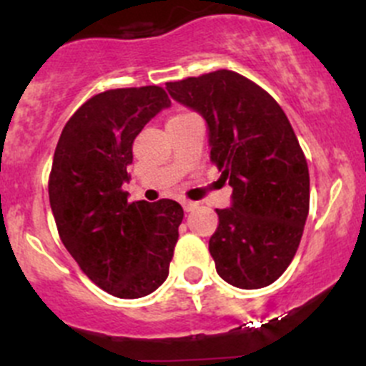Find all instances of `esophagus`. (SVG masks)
I'll return each instance as SVG.
<instances>
[{"label": "esophagus", "mask_w": 366, "mask_h": 366, "mask_svg": "<svg viewBox=\"0 0 366 366\" xmlns=\"http://www.w3.org/2000/svg\"><path fill=\"white\" fill-rule=\"evenodd\" d=\"M182 207L186 212H191V210L197 209V204H194V202H189V200H182Z\"/></svg>", "instance_id": "esophagus-1"}]
</instances>
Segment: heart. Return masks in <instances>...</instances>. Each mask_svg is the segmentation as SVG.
Segmentation results:
<instances>
[{
    "label": "heart",
    "mask_w": 366,
    "mask_h": 366,
    "mask_svg": "<svg viewBox=\"0 0 366 366\" xmlns=\"http://www.w3.org/2000/svg\"><path fill=\"white\" fill-rule=\"evenodd\" d=\"M180 117H184V114H177V117H173V118H180Z\"/></svg>",
    "instance_id": "heart-1"
}]
</instances>
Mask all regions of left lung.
Here are the masks:
<instances>
[{
	"label": "left lung",
	"instance_id": "8db88e82",
	"mask_svg": "<svg viewBox=\"0 0 366 366\" xmlns=\"http://www.w3.org/2000/svg\"><path fill=\"white\" fill-rule=\"evenodd\" d=\"M173 101L202 114L210 159L232 186V204L209 252L221 278L262 289L280 278L301 242L310 207L305 154L278 102L232 70L166 83Z\"/></svg>",
	"mask_w": 366,
	"mask_h": 366
}]
</instances>
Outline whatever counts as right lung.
Returning a JSON list of instances; mask_svg holds the SVG:
<instances>
[{"mask_svg": "<svg viewBox=\"0 0 366 366\" xmlns=\"http://www.w3.org/2000/svg\"><path fill=\"white\" fill-rule=\"evenodd\" d=\"M169 106L159 86L99 94L72 114L54 150L49 202L61 242L95 285L122 299L159 289L179 239L177 202L129 204L122 189L136 136Z\"/></svg>", "mask_w": 366, "mask_h": 366, "instance_id": "add662e5", "label": "right lung"}]
</instances>
